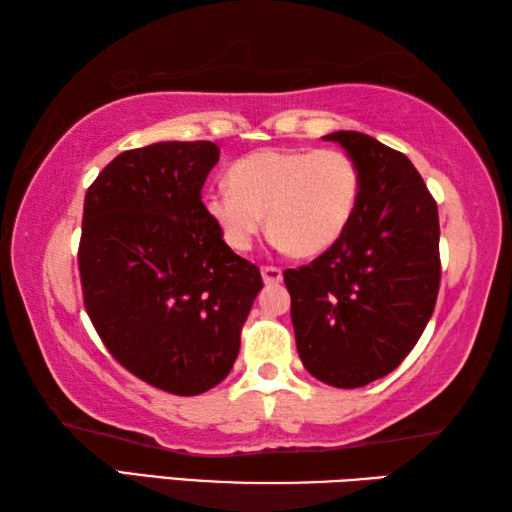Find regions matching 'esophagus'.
Here are the masks:
<instances>
[{
    "label": "esophagus",
    "instance_id": "obj_1",
    "mask_svg": "<svg viewBox=\"0 0 512 512\" xmlns=\"http://www.w3.org/2000/svg\"><path fill=\"white\" fill-rule=\"evenodd\" d=\"M262 280L264 284H280L282 282V271L275 266H264L262 268Z\"/></svg>",
    "mask_w": 512,
    "mask_h": 512
}]
</instances>
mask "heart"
Segmentation results:
<instances>
[{
  "label": "heart",
  "mask_w": 512,
  "mask_h": 512,
  "mask_svg": "<svg viewBox=\"0 0 512 512\" xmlns=\"http://www.w3.org/2000/svg\"><path fill=\"white\" fill-rule=\"evenodd\" d=\"M361 173L348 153L257 151L228 169V185L203 192V210L223 244L246 253L264 225L296 257L327 253L350 228Z\"/></svg>",
  "instance_id": "heart-1"
}]
</instances>
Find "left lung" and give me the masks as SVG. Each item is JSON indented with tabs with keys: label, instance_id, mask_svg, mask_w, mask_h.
Instances as JSON below:
<instances>
[{
	"label": "left lung",
	"instance_id": "left-lung-1",
	"mask_svg": "<svg viewBox=\"0 0 512 512\" xmlns=\"http://www.w3.org/2000/svg\"><path fill=\"white\" fill-rule=\"evenodd\" d=\"M323 140L357 162L359 205L345 235L284 271V284L302 366L323 384L359 388L400 366L433 314L438 205L404 153L357 131Z\"/></svg>",
	"mask_w": 512,
	"mask_h": 512
}]
</instances>
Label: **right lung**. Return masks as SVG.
I'll use <instances>...</instances> for the list:
<instances>
[{
  "instance_id": "1",
  "label": "right lung",
  "mask_w": 512,
  "mask_h": 512,
  "mask_svg": "<svg viewBox=\"0 0 512 512\" xmlns=\"http://www.w3.org/2000/svg\"><path fill=\"white\" fill-rule=\"evenodd\" d=\"M214 142L124 151L85 194L79 271L85 309L112 357L146 384L201 395L228 377L262 291L255 264L207 219Z\"/></svg>"
}]
</instances>
